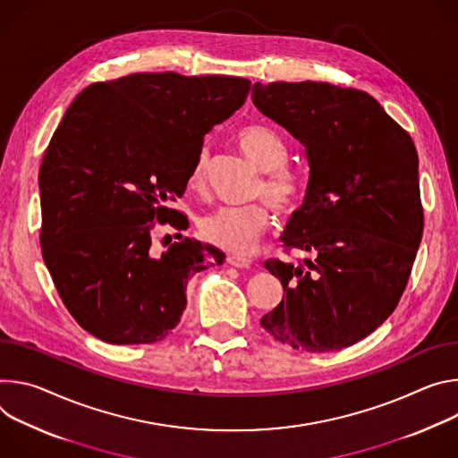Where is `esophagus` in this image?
Instances as JSON below:
<instances>
[{
  "label": "esophagus",
  "mask_w": 458,
  "mask_h": 458,
  "mask_svg": "<svg viewBox=\"0 0 458 458\" xmlns=\"http://www.w3.org/2000/svg\"><path fill=\"white\" fill-rule=\"evenodd\" d=\"M227 262H229L233 267H236V269H247V267H250V264H252L250 259L242 257V255H229V257H227Z\"/></svg>",
  "instance_id": "esophagus-1"
}]
</instances>
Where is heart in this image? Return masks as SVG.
<instances>
[{"mask_svg": "<svg viewBox=\"0 0 458 458\" xmlns=\"http://www.w3.org/2000/svg\"><path fill=\"white\" fill-rule=\"evenodd\" d=\"M236 141L245 157L266 173L255 194L269 200L280 216L293 215L306 192V178L285 165L289 160L285 140L271 127L249 125L238 132ZM206 169L208 152L201 150L189 174L187 183L191 189H203ZM268 204L255 201L242 208H218L199 220V233L213 245L243 255L257 245L271 225L273 216Z\"/></svg>", "mask_w": 458, "mask_h": 458, "instance_id": "1", "label": "heart"}]
</instances>
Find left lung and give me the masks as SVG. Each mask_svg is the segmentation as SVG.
I'll use <instances>...</instances> for the list:
<instances>
[{"label": "left lung", "mask_w": 458, "mask_h": 458, "mask_svg": "<svg viewBox=\"0 0 458 458\" xmlns=\"http://www.w3.org/2000/svg\"><path fill=\"white\" fill-rule=\"evenodd\" d=\"M250 96L310 164L306 199L280 240L311 257L266 260L284 298L262 327L293 349L349 347L384 324L411 275L424 231L415 143L359 89L257 81Z\"/></svg>", "instance_id": "left-lung-1"}]
</instances>
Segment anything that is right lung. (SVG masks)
Returning <instances> with one entry per match:
<instances>
[{
  "label": "right lung",
  "instance_id": "obj_1",
  "mask_svg": "<svg viewBox=\"0 0 458 458\" xmlns=\"http://www.w3.org/2000/svg\"><path fill=\"white\" fill-rule=\"evenodd\" d=\"M250 81L136 72L83 89L39 167L43 262L72 318L107 344L164 340L192 275L222 264L216 247L182 236L169 208L185 192L203 136L238 111ZM178 242L158 256L151 229Z\"/></svg>",
  "mask_w": 458,
  "mask_h": 458
}]
</instances>
